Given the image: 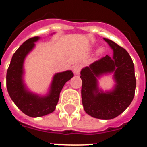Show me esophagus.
<instances>
[{
    "label": "esophagus",
    "mask_w": 147,
    "mask_h": 147,
    "mask_svg": "<svg viewBox=\"0 0 147 147\" xmlns=\"http://www.w3.org/2000/svg\"><path fill=\"white\" fill-rule=\"evenodd\" d=\"M81 68H82V65H80V64H76V65H75L73 67L74 73L76 74V75H79L80 72V71H81Z\"/></svg>",
    "instance_id": "34e87169"
}]
</instances>
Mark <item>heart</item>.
Listing matches in <instances>:
<instances>
[{"label": "heart", "instance_id": "heart-1", "mask_svg": "<svg viewBox=\"0 0 147 147\" xmlns=\"http://www.w3.org/2000/svg\"><path fill=\"white\" fill-rule=\"evenodd\" d=\"M103 51H104V49H103V48H99L98 49V51H97V54H98V55L102 54V53H103Z\"/></svg>", "mask_w": 147, "mask_h": 147}]
</instances>
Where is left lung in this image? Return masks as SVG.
<instances>
[{"label": "left lung", "mask_w": 147, "mask_h": 147, "mask_svg": "<svg viewBox=\"0 0 147 147\" xmlns=\"http://www.w3.org/2000/svg\"><path fill=\"white\" fill-rule=\"evenodd\" d=\"M104 40L113 49V56L106 55L82 69L81 95L86 113L98 119L110 120L122 113L131 103L136 80L134 64L126 49L109 39ZM112 72L114 73L115 87L112 92H103L98 89L96 78Z\"/></svg>", "instance_id": "1"}]
</instances>
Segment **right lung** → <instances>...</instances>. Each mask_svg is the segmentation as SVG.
Returning <instances> with one entry per match:
<instances>
[{
    "mask_svg": "<svg viewBox=\"0 0 147 147\" xmlns=\"http://www.w3.org/2000/svg\"><path fill=\"white\" fill-rule=\"evenodd\" d=\"M39 38V37H33L27 39L19 47L11 57L6 75V85L10 98L24 113L31 117H42L53 113L57 105L63 86L74 76L71 71L55 74L50 90L44 97L27 90L23 80L24 59Z\"/></svg>",
    "mask_w": 147,
    "mask_h": 147,
    "instance_id": "right-lung-1",
    "label": "right lung"
}]
</instances>
